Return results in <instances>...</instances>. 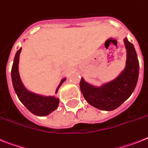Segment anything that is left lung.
Segmentation results:
<instances>
[{"label":"left lung","instance_id":"8db88e82","mask_svg":"<svg viewBox=\"0 0 148 148\" xmlns=\"http://www.w3.org/2000/svg\"><path fill=\"white\" fill-rule=\"evenodd\" d=\"M127 49V61L125 70L119 76L101 87H94L83 78L80 82V90L91 106L106 111L116 109L130 97L136 86L139 73V62L132 43L125 38Z\"/></svg>","mask_w":148,"mask_h":148}]
</instances>
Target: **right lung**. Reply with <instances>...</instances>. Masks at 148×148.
<instances>
[{
  "mask_svg": "<svg viewBox=\"0 0 148 148\" xmlns=\"http://www.w3.org/2000/svg\"><path fill=\"white\" fill-rule=\"evenodd\" d=\"M21 49H20L16 51L14 57V64L12 66L11 77L14 90L17 95L19 99L29 111H30L32 113L36 116H47L57 109L59 103V99L54 97H42L40 95L35 94L28 91L24 87L21 82L19 71H18V63H19V58H20ZM64 80L65 78L60 83L56 93Z\"/></svg>",
  "mask_w": 148,
  "mask_h": 148,
  "instance_id": "obj_1",
  "label": "right lung"
}]
</instances>
